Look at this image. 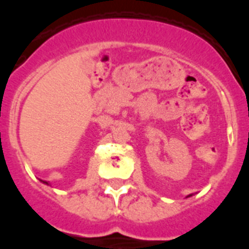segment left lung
Wrapping results in <instances>:
<instances>
[{
	"instance_id": "obj_1",
	"label": "left lung",
	"mask_w": 249,
	"mask_h": 249,
	"mask_svg": "<svg viewBox=\"0 0 249 249\" xmlns=\"http://www.w3.org/2000/svg\"><path fill=\"white\" fill-rule=\"evenodd\" d=\"M191 196H192V195H190V196H187V197H191Z\"/></svg>"
}]
</instances>
